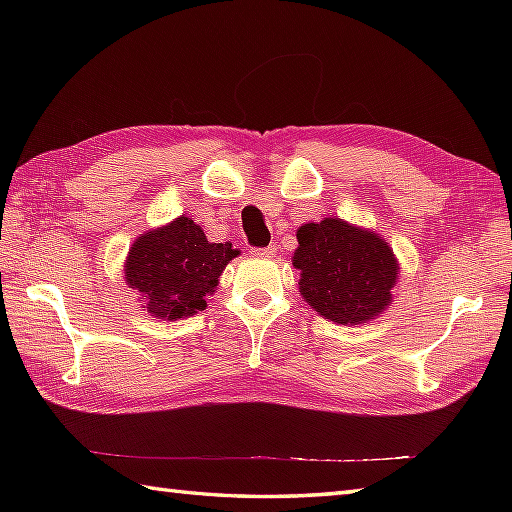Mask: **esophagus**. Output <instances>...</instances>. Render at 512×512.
<instances>
[{
    "instance_id": "1",
    "label": "esophagus",
    "mask_w": 512,
    "mask_h": 512,
    "mask_svg": "<svg viewBox=\"0 0 512 512\" xmlns=\"http://www.w3.org/2000/svg\"><path fill=\"white\" fill-rule=\"evenodd\" d=\"M250 255H255V257H270V255H275V246H266V248H250Z\"/></svg>"
}]
</instances>
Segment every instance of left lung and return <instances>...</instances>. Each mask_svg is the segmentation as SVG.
I'll return each instance as SVG.
<instances>
[{
  "instance_id": "1",
  "label": "left lung",
  "mask_w": 512,
  "mask_h": 512,
  "mask_svg": "<svg viewBox=\"0 0 512 512\" xmlns=\"http://www.w3.org/2000/svg\"><path fill=\"white\" fill-rule=\"evenodd\" d=\"M292 264L301 270L299 292L321 317L334 323H365L391 301L398 264L376 233L325 217L297 231Z\"/></svg>"
}]
</instances>
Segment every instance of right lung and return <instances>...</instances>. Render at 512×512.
I'll list each match as a JSON object with an SVG mask.
<instances>
[{
	"instance_id": "right-lung-1",
	"label": "right lung",
	"mask_w": 512,
	"mask_h": 512,
	"mask_svg": "<svg viewBox=\"0 0 512 512\" xmlns=\"http://www.w3.org/2000/svg\"><path fill=\"white\" fill-rule=\"evenodd\" d=\"M239 255L231 244H211L191 217L140 235L125 264V281L140 292L147 312L158 319H184L206 308L217 279Z\"/></svg>"
}]
</instances>
